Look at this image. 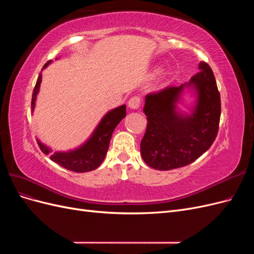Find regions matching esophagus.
Instances as JSON below:
<instances>
[{
    "mask_svg": "<svg viewBox=\"0 0 254 254\" xmlns=\"http://www.w3.org/2000/svg\"><path fill=\"white\" fill-rule=\"evenodd\" d=\"M141 106V98L139 96H133L129 99L128 107L130 109H137Z\"/></svg>",
    "mask_w": 254,
    "mask_h": 254,
    "instance_id": "esophagus-1",
    "label": "esophagus"
}]
</instances>
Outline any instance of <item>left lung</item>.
<instances>
[{
    "label": "left lung",
    "mask_w": 254,
    "mask_h": 254,
    "mask_svg": "<svg viewBox=\"0 0 254 254\" xmlns=\"http://www.w3.org/2000/svg\"><path fill=\"white\" fill-rule=\"evenodd\" d=\"M190 80L180 87L170 86L145 97L147 127L141 141L145 163L168 171L193 163L209 149L217 136L220 120V94L210 65L204 61ZM184 86L197 92V103L190 116L175 110Z\"/></svg>",
    "instance_id": "1"
}]
</instances>
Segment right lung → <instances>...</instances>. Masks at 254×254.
Instances as JSON below:
<instances>
[{
  "label": "right lung",
  "mask_w": 254,
  "mask_h": 254,
  "mask_svg": "<svg viewBox=\"0 0 254 254\" xmlns=\"http://www.w3.org/2000/svg\"><path fill=\"white\" fill-rule=\"evenodd\" d=\"M50 63L51 60L48 61L43 67L47 66ZM41 77L42 76L40 73L32 96V111H34L35 108V102L41 83ZM125 117V105L109 111L103 118L101 123H99L90 139L82 146H80L79 148L67 152H54L53 155H51L50 159L60 166L75 173H86L95 170V168L102 164L106 157L115 127L119 125V123ZM37 143L39 145L41 151L45 153V155H49L51 149L42 144L39 140H37Z\"/></svg>",
  "instance_id": "add662e5"
}]
</instances>
